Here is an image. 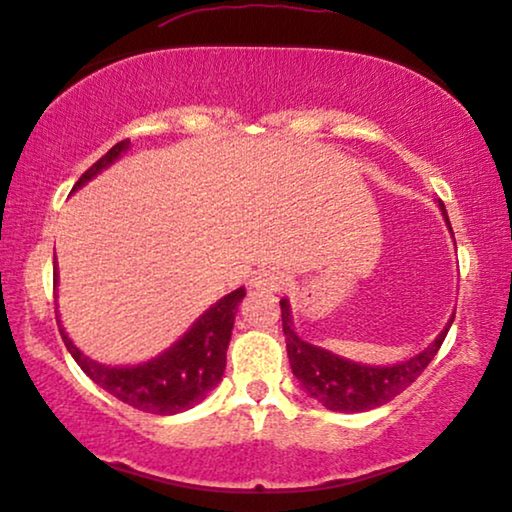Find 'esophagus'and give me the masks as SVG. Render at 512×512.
Here are the masks:
<instances>
[{
	"label": "esophagus",
	"instance_id": "1",
	"mask_svg": "<svg viewBox=\"0 0 512 512\" xmlns=\"http://www.w3.org/2000/svg\"><path fill=\"white\" fill-rule=\"evenodd\" d=\"M287 283L285 271L280 266H262V269L255 271L253 276V287H259V290H283Z\"/></svg>",
	"mask_w": 512,
	"mask_h": 512
}]
</instances>
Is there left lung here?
Segmentation results:
<instances>
[{"instance_id": "1", "label": "left lung", "mask_w": 512, "mask_h": 512, "mask_svg": "<svg viewBox=\"0 0 512 512\" xmlns=\"http://www.w3.org/2000/svg\"><path fill=\"white\" fill-rule=\"evenodd\" d=\"M441 208L445 215L443 204ZM445 220H448V215H445ZM280 318H283V331L287 336V357H290L292 373L297 376L301 387L329 410L364 413V410L378 408L392 401L422 376V371L427 369L436 352L441 350L455 315H452L448 327L438 334L436 341L427 350L394 366L355 364L343 357L331 355V352L318 348V345L301 341L292 329V313L287 299L280 301Z\"/></svg>"}]
</instances>
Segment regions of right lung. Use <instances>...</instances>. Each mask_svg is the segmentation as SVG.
Segmentation results:
<instances>
[{
  "mask_svg": "<svg viewBox=\"0 0 512 512\" xmlns=\"http://www.w3.org/2000/svg\"><path fill=\"white\" fill-rule=\"evenodd\" d=\"M129 148V141H120L104 157L92 164L85 174L78 178L74 190L85 185L92 176L109 167L118 160L122 150ZM53 280L57 285V266L53 269ZM246 297V290H239L222 297L218 304L208 308L201 318L194 322L192 329L178 341L174 348L164 352L153 362L139 366H102L85 357L69 336L64 334L60 325L62 341L81 366L83 373L95 380V383L113 394L115 399L129 403V406L153 415H176L183 410L197 406L208 397V392L220 383L225 373L227 362V345L232 338V327L236 318V308L241 299ZM60 322V320H57Z\"/></svg>",
  "mask_w": 512,
  "mask_h": 512,
  "instance_id": "1",
  "label": "right lung"
}]
</instances>
